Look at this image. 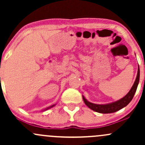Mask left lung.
Returning a JSON list of instances; mask_svg holds the SVG:
<instances>
[{"label": "left lung", "mask_w": 145, "mask_h": 145, "mask_svg": "<svg viewBox=\"0 0 145 145\" xmlns=\"http://www.w3.org/2000/svg\"><path fill=\"white\" fill-rule=\"evenodd\" d=\"M139 79H140V70H139V67L138 69V74L137 76H136V80L134 82V84H133L132 87L130 89V91H129V93L125 96L124 97H123L122 99H119V101H116V102L111 103V104H104V105H100V104H93V103L89 102L83 97V100L84 102L85 103V104L89 108H91L93 110L95 111V112L102 113V114H108V113H112V112H115L116 111L119 110L123 108H124L125 106H126L129 104V102L131 101V99L134 97V94H135L136 89H137L138 84L139 82Z\"/></svg>", "instance_id": "1"}]
</instances>
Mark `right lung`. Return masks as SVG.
Returning <instances> with one entry per match:
<instances>
[{"label":"right lung","mask_w":145,"mask_h":145,"mask_svg":"<svg viewBox=\"0 0 145 145\" xmlns=\"http://www.w3.org/2000/svg\"><path fill=\"white\" fill-rule=\"evenodd\" d=\"M51 107H52V106H51Z\"/></svg>","instance_id":"1"}]
</instances>
